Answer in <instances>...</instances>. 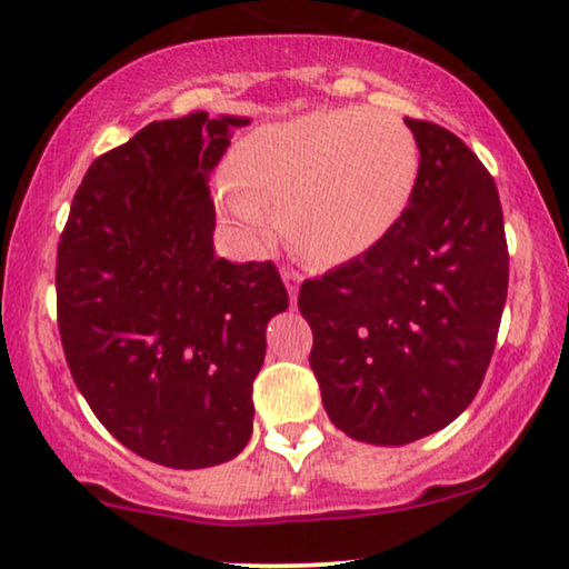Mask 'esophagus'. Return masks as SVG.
Instances as JSON below:
<instances>
[{
  "label": "esophagus",
  "instance_id": "esophagus-1",
  "mask_svg": "<svg viewBox=\"0 0 569 569\" xmlns=\"http://www.w3.org/2000/svg\"><path fill=\"white\" fill-rule=\"evenodd\" d=\"M282 279H284V287L287 292H290V300L298 302V287H300V274L295 269H282Z\"/></svg>",
  "mask_w": 569,
  "mask_h": 569
}]
</instances>
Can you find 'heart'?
Wrapping results in <instances>:
<instances>
[{
    "mask_svg": "<svg viewBox=\"0 0 569 569\" xmlns=\"http://www.w3.org/2000/svg\"><path fill=\"white\" fill-rule=\"evenodd\" d=\"M419 147L386 111H321L253 131L236 152L224 207L259 243L284 217L292 243L318 261L376 246L407 207Z\"/></svg>",
    "mask_w": 569,
    "mask_h": 569,
    "instance_id": "heart-1",
    "label": "heart"
}]
</instances>
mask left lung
I'll list each match as a JSON object with an SVG mask.
<instances>
[{
  "label": "left lung",
  "instance_id": "8db88e82",
  "mask_svg": "<svg viewBox=\"0 0 569 569\" xmlns=\"http://www.w3.org/2000/svg\"><path fill=\"white\" fill-rule=\"evenodd\" d=\"M403 121L419 147L407 209L376 246L298 295L326 415L372 446H407L469 407L508 298L495 178L453 131Z\"/></svg>",
  "mask_w": 569,
  "mask_h": 569
}]
</instances>
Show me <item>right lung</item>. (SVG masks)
I'll return each mask as SVG.
<instances>
[{"label":"right lung","instance_id":"1","mask_svg":"<svg viewBox=\"0 0 569 569\" xmlns=\"http://www.w3.org/2000/svg\"><path fill=\"white\" fill-rule=\"evenodd\" d=\"M246 123L204 111L147 123L88 168L59 240L74 383L121 446L170 469L246 448L267 323L290 306L271 261L214 256L209 176Z\"/></svg>","mask_w":569,"mask_h":569}]
</instances>
